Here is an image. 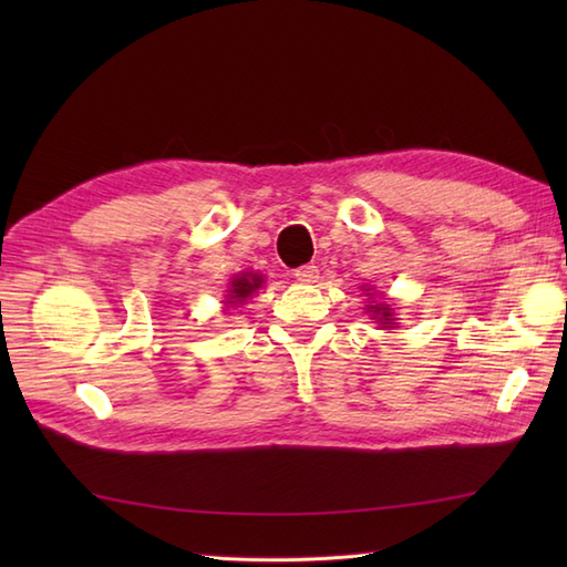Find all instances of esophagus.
I'll list each match as a JSON object with an SVG mask.
<instances>
[{
    "label": "esophagus",
    "instance_id": "34e87169",
    "mask_svg": "<svg viewBox=\"0 0 567 567\" xmlns=\"http://www.w3.org/2000/svg\"><path fill=\"white\" fill-rule=\"evenodd\" d=\"M295 280L302 285H315L319 280V268L317 265H302V268L295 270Z\"/></svg>",
    "mask_w": 567,
    "mask_h": 567
}]
</instances>
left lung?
Wrapping results in <instances>:
<instances>
[{
  "label": "left lung",
  "mask_w": 567,
  "mask_h": 567,
  "mask_svg": "<svg viewBox=\"0 0 567 567\" xmlns=\"http://www.w3.org/2000/svg\"><path fill=\"white\" fill-rule=\"evenodd\" d=\"M368 311H372V317L380 321L382 329H394L396 321H394V315H392L390 305H370Z\"/></svg>",
  "instance_id": "1"
}]
</instances>
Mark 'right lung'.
<instances>
[{
    "label": "right lung",
    "instance_id": "obj_1",
    "mask_svg": "<svg viewBox=\"0 0 567 567\" xmlns=\"http://www.w3.org/2000/svg\"><path fill=\"white\" fill-rule=\"evenodd\" d=\"M262 287V275L258 272H240L231 280V290H228L226 305H244L246 299Z\"/></svg>",
    "mask_w": 567,
    "mask_h": 567
}]
</instances>
